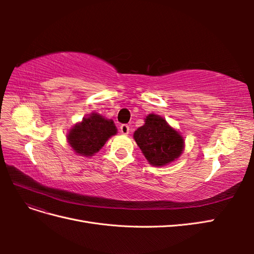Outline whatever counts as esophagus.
Returning <instances> with one entry per match:
<instances>
[{
  "instance_id": "esophagus-1",
  "label": "esophagus",
  "mask_w": 254,
  "mask_h": 254,
  "mask_svg": "<svg viewBox=\"0 0 254 254\" xmlns=\"http://www.w3.org/2000/svg\"><path fill=\"white\" fill-rule=\"evenodd\" d=\"M120 130H121V132H122L123 134H128L130 129H129V126H128L127 124H123V125H121Z\"/></svg>"
}]
</instances>
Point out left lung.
Listing matches in <instances>:
<instances>
[{"label":"left lung","instance_id":"left-lung-1","mask_svg":"<svg viewBox=\"0 0 254 254\" xmlns=\"http://www.w3.org/2000/svg\"><path fill=\"white\" fill-rule=\"evenodd\" d=\"M134 140L143 155L153 166H162L178 158L183 150V139L166 121L156 114H149L145 124L137 128Z\"/></svg>","mask_w":254,"mask_h":254}]
</instances>
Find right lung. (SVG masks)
<instances>
[{
    "label": "right lung",
    "instance_id": "add662e5",
    "mask_svg": "<svg viewBox=\"0 0 254 254\" xmlns=\"http://www.w3.org/2000/svg\"><path fill=\"white\" fill-rule=\"evenodd\" d=\"M117 133L113 121L107 120L97 113L73 127L67 134V141L72 148L82 156H92L101 149L110 136Z\"/></svg>",
    "mask_w": 254,
    "mask_h": 254
}]
</instances>
